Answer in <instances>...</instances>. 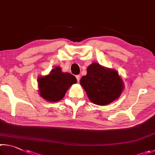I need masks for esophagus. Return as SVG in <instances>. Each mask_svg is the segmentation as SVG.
<instances>
[{"mask_svg":"<svg viewBox=\"0 0 155 155\" xmlns=\"http://www.w3.org/2000/svg\"><path fill=\"white\" fill-rule=\"evenodd\" d=\"M75 77H76V79H77L78 82H79L80 80V75H77L75 76Z\"/></svg>","mask_w":155,"mask_h":155,"instance_id":"esophagus-1","label":"esophagus"}]
</instances>
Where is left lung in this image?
<instances>
[{
    "instance_id": "1",
    "label": "left lung",
    "mask_w": 155,
    "mask_h": 155,
    "mask_svg": "<svg viewBox=\"0 0 155 155\" xmlns=\"http://www.w3.org/2000/svg\"><path fill=\"white\" fill-rule=\"evenodd\" d=\"M80 84L91 101L99 105H107L118 99L124 88L117 71L105 69L98 63L89 65Z\"/></svg>"
}]
</instances>
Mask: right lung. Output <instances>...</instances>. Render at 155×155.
Masks as SVG:
<instances>
[{
	"label": "right lung",
	"mask_w": 155,
	"mask_h": 155,
	"mask_svg": "<svg viewBox=\"0 0 155 155\" xmlns=\"http://www.w3.org/2000/svg\"><path fill=\"white\" fill-rule=\"evenodd\" d=\"M77 82L74 75L62 73L61 67H56L50 73L38 80L40 95L48 101H58L63 98L70 86Z\"/></svg>",
	"instance_id": "right-lung-1"
}]
</instances>
